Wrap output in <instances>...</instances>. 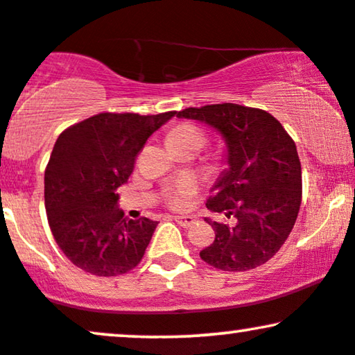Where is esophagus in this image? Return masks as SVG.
Returning <instances> with one entry per match:
<instances>
[{"label": "esophagus", "instance_id": "esophagus-1", "mask_svg": "<svg viewBox=\"0 0 355 355\" xmlns=\"http://www.w3.org/2000/svg\"><path fill=\"white\" fill-rule=\"evenodd\" d=\"M173 220L177 221V223L180 226H183V228H190V226L195 223L193 216H189V215H187V216H173Z\"/></svg>", "mask_w": 355, "mask_h": 355}]
</instances>
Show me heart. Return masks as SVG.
<instances>
[{
  "label": "heart",
  "mask_w": 355,
  "mask_h": 355,
  "mask_svg": "<svg viewBox=\"0 0 355 355\" xmlns=\"http://www.w3.org/2000/svg\"><path fill=\"white\" fill-rule=\"evenodd\" d=\"M187 140H196V142L203 144L202 130L198 127L190 125V123H182V125L173 127L168 132L170 144L187 142ZM196 190H198V183H196L195 178L183 177L165 190V202L172 208H183L187 207L191 196L196 193Z\"/></svg>",
  "instance_id": "obj_1"
}]
</instances>
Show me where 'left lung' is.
Instances as JSON below:
<instances>
[{"instance_id": "8db88e82", "label": "left lung", "mask_w": 355, "mask_h": 355, "mask_svg": "<svg viewBox=\"0 0 355 355\" xmlns=\"http://www.w3.org/2000/svg\"><path fill=\"white\" fill-rule=\"evenodd\" d=\"M177 117L218 130L228 168L213 187L210 211L228 221L205 220L215 241L200 251L205 263L223 271H248L271 259L291 233L302 198L296 144L266 110L238 104L189 107Z\"/></svg>"}]
</instances>
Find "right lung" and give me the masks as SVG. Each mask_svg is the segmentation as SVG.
<instances>
[{"mask_svg": "<svg viewBox=\"0 0 355 355\" xmlns=\"http://www.w3.org/2000/svg\"><path fill=\"white\" fill-rule=\"evenodd\" d=\"M173 115L102 112L58 137L44 172L46 213L58 246L80 270L117 276L144 258L159 223L123 216L117 189L148 137Z\"/></svg>", "mask_w": 355, "mask_h": 355, "instance_id": "right-lung-1", "label": "right lung"}]
</instances>
